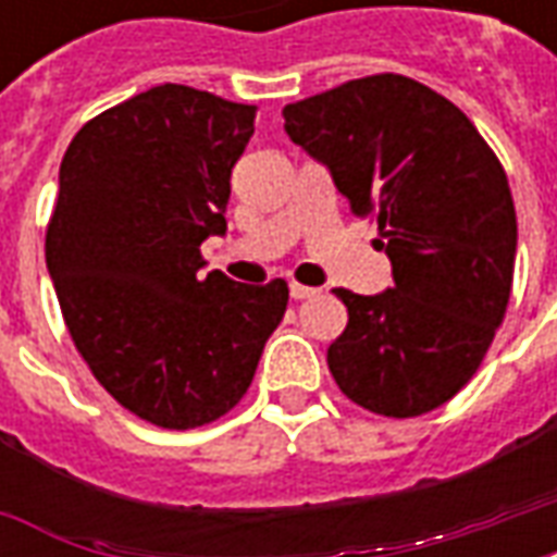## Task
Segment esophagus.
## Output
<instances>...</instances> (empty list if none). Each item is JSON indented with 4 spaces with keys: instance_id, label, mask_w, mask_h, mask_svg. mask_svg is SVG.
Returning a JSON list of instances; mask_svg holds the SVG:
<instances>
[{
    "instance_id": "34e87169",
    "label": "esophagus",
    "mask_w": 557,
    "mask_h": 557,
    "mask_svg": "<svg viewBox=\"0 0 557 557\" xmlns=\"http://www.w3.org/2000/svg\"><path fill=\"white\" fill-rule=\"evenodd\" d=\"M315 292H319V289H313V286H304V283H295V280H292V283H289V295H292V298H295V301H304V298H313Z\"/></svg>"
}]
</instances>
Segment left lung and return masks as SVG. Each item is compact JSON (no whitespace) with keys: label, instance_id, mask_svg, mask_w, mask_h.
<instances>
[{"label":"left lung","instance_id":"1","mask_svg":"<svg viewBox=\"0 0 557 557\" xmlns=\"http://www.w3.org/2000/svg\"><path fill=\"white\" fill-rule=\"evenodd\" d=\"M286 134L322 160L355 218L379 223L394 289H334L349 325L327 346L339 391L418 418L478 373L504 322L516 208L502 160L456 103L403 74L349 79L283 107Z\"/></svg>","mask_w":557,"mask_h":557}]
</instances>
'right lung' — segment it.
<instances>
[{"mask_svg": "<svg viewBox=\"0 0 557 557\" xmlns=\"http://www.w3.org/2000/svg\"><path fill=\"white\" fill-rule=\"evenodd\" d=\"M253 119L163 83L95 115L62 158L44 253L67 334L103 391L163 430L235 409L289 304L286 280L199 271Z\"/></svg>", "mask_w": 557, "mask_h": 557, "instance_id": "obj_1", "label": "right lung"}]
</instances>
